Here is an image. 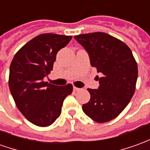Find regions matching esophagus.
<instances>
[{
  "label": "esophagus",
  "instance_id": "obj_1",
  "mask_svg": "<svg viewBox=\"0 0 150 150\" xmlns=\"http://www.w3.org/2000/svg\"><path fill=\"white\" fill-rule=\"evenodd\" d=\"M73 89H74V91H79V90H80V88H76V87H74V88H73Z\"/></svg>",
  "mask_w": 150,
  "mask_h": 150
}]
</instances>
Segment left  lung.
<instances>
[{
    "mask_svg": "<svg viewBox=\"0 0 150 150\" xmlns=\"http://www.w3.org/2000/svg\"><path fill=\"white\" fill-rule=\"evenodd\" d=\"M76 41L88 51L92 67L101 73L98 89L88 88L89 102L83 111L97 123L108 122L121 113L131 100L137 79V64L125 43L103 32L79 34Z\"/></svg>",
    "mask_w": 150,
    "mask_h": 150,
    "instance_id": "1",
    "label": "left lung"
}]
</instances>
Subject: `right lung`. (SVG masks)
Listing matches in <instances>:
<instances>
[{"mask_svg":"<svg viewBox=\"0 0 150 150\" xmlns=\"http://www.w3.org/2000/svg\"><path fill=\"white\" fill-rule=\"evenodd\" d=\"M72 36L42 34L16 53L9 67L8 86L16 106L26 119L39 127L52 125L61 114L73 86H56L43 79L53 70L56 54Z\"/></svg>","mask_w":150,"mask_h":150,"instance_id":"obj_1","label":"right lung"}]
</instances>
